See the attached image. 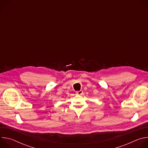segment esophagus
Returning <instances> with one entry per match:
<instances>
[{"label": "esophagus", "instance_id": "obj_1", "mask_svg": "<svg viewBox=\"0 0 148 148\" xmlns=\"http://www.w3.org/2000/svg\"><path fill=\"white\" fill-rule=\"evenodd\" d=\"M76 94L78 95H81L83 94V91L82 90H79L78 91L76 92Z\"/></svg>", "mask_w": 148, "mask_h": 148}]
</instances>
